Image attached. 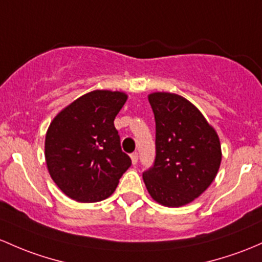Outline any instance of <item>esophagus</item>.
<instances>
[{
  "label": "esophagus",
  "mask_w": 262,
  "mask_h": 262,
  "mask_svg": "<svg viewBox=\"0 0 262 262\" xmlns=\"http://www.w3.org/2000/svg\"><path fill=\"white\" fill-rule=\"evenodd\" d=\"M131 160H132V164L136 165L137 161H139V154H137V152H132L131 154Z\"/></svg>",
  "instance_id": "obj_1"
}]
</instances>
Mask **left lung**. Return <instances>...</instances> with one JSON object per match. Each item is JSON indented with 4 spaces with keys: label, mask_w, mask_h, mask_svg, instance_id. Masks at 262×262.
<instances>
[{
    "label": "left lung",
    "mask_w": 262,
    "mask_h": 262,
    "mask_svg": "<svg viewBox=\"0 0 262 262\" xmlns=\"http://www.w3.org/2000/svg\"><path fill=\"white\" fill-rule=\"evenodd\" d=\"M156 122V157L142 173L155 201L168 207L190 204L217 175V134L190 101L170 92L148 95Z\"/></svg>",
    "instance_id": "left-lung-1"
}]
</instances>
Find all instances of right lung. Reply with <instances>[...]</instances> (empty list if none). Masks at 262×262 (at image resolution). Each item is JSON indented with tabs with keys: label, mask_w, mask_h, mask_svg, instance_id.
Listing matches in <instances>:
<instances>
[{
	"label": "right lung",
	"mask_w": 262,
	"mask_h": 262,
	"mask_svg": "<svg viewBox=\"0 0 262 262\" xmlns=\"http://www.w3.org/2000/svg\"><path fill=\"white\" fill-rule=\"evenodd\" d=\"M126 100L123 92L96 90L78 97L50 125L45 141L47 168L70 199L78 202L107 199L131 166L114 125Z\"/></svg>",
	"instance_id": "obj_1"
}]
</instances>
